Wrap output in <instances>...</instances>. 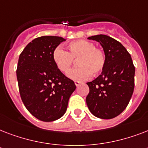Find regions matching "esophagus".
<instances>
[{
  "mask_svg": "<svg viewBox=\"0 0 148 148\" xmlns=\"http://www.w3.org/2000/svg\"><path fill=\"white\" fill-rule=\"evenodd\" d=\"M74 84H75V85H76L77 87V86H78L79 84H81V81H74Z\"/></svg>",
  "mask_w": 148,
  "mask_h": 148,
  "instance_id": "esophagus-1",
  "label": "esophagus"
}]
</instances>
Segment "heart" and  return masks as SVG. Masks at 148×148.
Wrapping results in <instances>:
<instances>
[{
	"instance_id": "b5f03b06",
	"label": "heart",
	"mask_w": 148,
	"mask_h": 148,
	"mask_svg": "<svg viewBox=\"0 0 148 148\" xmlns=\"http://www.w3.org/2000/svg\"><path fill=\"white\" fill-rule=\"evenodd\" d=\"M52 58L57 67L63 73H67L77 60L78 67L70 71L67 76L73 80L85 79L92 74L96 76L103 71L106 64L103 51L95 47L91 41L78 40L70 43L67 51L61 47L53 50Z\"/></svg>"
}]
</instances>
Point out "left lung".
<instances>
[{
  "mask_svg": "<svg viewBox=\"0 0 148 148\" xmlns=\"http://www.w3.org/2000/svg\"><path fill=\"white\" fill-rule=\"evenodd\" d=\"M88 39L100 43L105 53L106 64L97 78L87 83L90 91L86 103L95 117L111 119L121 114L131 100L135 67L131 54L119 41L104 34Z\"/></svg>",
  "mask_w": 148,
  "mask_h": 148,
  "instance_id": "left-lung-1",
  "label": "left lung"
}]
</instances>
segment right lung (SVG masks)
Listing matches in <instances>:
<instances>
[{
  "mask_svg": "<svg viewBox=\"0 0 148 148\" xmlns=\"http://www.w3.org/2000/svg\"><path fill=\"white\" fill-rule=\"evenodd\" d=\"M64 40L61 37L42 36L29 43L20 54L17 78L21 97L29 112L42 121L62 117L76 89L52 58L53 50Z\"/></svg>",
  "mask_w": 148,
  "mask_h": 148,
  "instance_id": "add662e5",
  "label": "right lung"
}]
</instances>
